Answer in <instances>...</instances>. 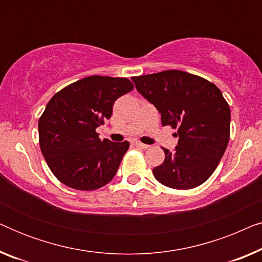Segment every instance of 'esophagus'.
Instances as JSON below:
<instances>
[{"instance_id":"34e87169","label":"esophagus","mask_w":262,"mask_h":262,"mask_svg":"<svg viewBox=\"0 0 262 262\" xmlns=\"http://www.w3.org/2000/svg\"><path fill=\"white\" fill-rule=\"evenodd\" d=\"M135 145L137 146V148H139V149H148L149 148V145L143 144V143H141V142H135Z\"/></svg>"}]
</instances>
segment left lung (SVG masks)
<instances>
[{
  "label": "left lung",
  "instance_id": "left-lung-1",
  "mask_svg": "<svg viewBox=\"0 0 262 262\" xmlns=\"http://www.w3.org/2000/svg\"><path fill=\"white\" fill-rule=\"evenodd\" d=\"M137 91L161 113L163 126L178 128L173 152L154 168L167 187H198L216 169L230 137V108L216 84L181 70L131 77Z\"/></svg>",
  "mask_w": 262,
  "mask_h": 262
}]
</instances>
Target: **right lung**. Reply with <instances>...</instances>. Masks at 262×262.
<instances>
[{
	"instance_id": "obj_1",
	"label": "right lung",
	"mask_w": 262,
	"mask_h": 262,
	"mask_svg": "<svg viewBox=\"0 0 262 262\" xmlns=\"http://www.w3.org/2000/svg\"><path fill=\"white\" fill-rule=\"evenodd\" d=\"M134 89L126 77L88 76L52 96L38 121L39 145L53 175L68 187L94 191L116 175L130 143L99 138L113 103Z\"/></svg>"
}]
</instances>
